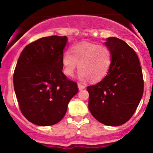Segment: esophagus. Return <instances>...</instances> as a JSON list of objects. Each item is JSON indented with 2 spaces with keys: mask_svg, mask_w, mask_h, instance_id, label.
Here are the masks:
<instances>
[{
  "mask_svg": "<svg viewBox=\"0 0 153 153\" xmlns=\"http://www.w3.org/2000/svg\"><path fill=\"white\" fill-rule=\"evenodd\" d=\"M77 86H78V88H79V90H83V89H84L85 87H86V86H85L84 85H83V84H82V83H78Z\"/></svg>",
  "mask_w": 153,
  "mask_h": 153,
  "instance_id": "1",
  "label": "esophagus"
}]
</instances>
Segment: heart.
Returning <instances> with one entry per match:
<instances>
[{"instance_id":"obj_1","label":"heart","mask_w":153,"mask_h":153,"mask_svg":"<svg viewBox=\"0 0 153 153\" xmlns=\"http://www.w3.org/2000/svg\"><path fill=\"white\" fill-rule=\"evenodd\" d=\"M111 64L112 53L107 46L86 42L74 44L62 58L65 75L74 76L79 66V79H89L92 83L102 80L109 72Z\"/></svg>"}]
</instances>
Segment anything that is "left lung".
Here are the masks:
<instances>
[{"label": "left lung", "mask_w": 153, "mask_h": 153, "mask_svg": "<svg viewBox=\"0 0 153 153\" xmlns=\"http://www.w3.org/2000/svg\"><path fill=\"white\" fill-rule=\"evenodd\" d=\"M112 53L109 72L100 82L89 86V109L101 123L117 126L134 114L143 94L144 81L137 54L123 40L105 42Z\"/></svg>", "instance_id": "obj_1"}]
</instances>
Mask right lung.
<instances>
[{
	"label": "right lung",
	"mask_w": 153,
	"mask_h": 153,
	"mask_svg": "<svg viewBox=\"0 0 153 153\" xmlns=\"http://www.w3.org/2000/svg\"><path fill=\"white\" fill-rule=\"evenodd\" d=\"M66 36L42 37L27 45L17 60L13 82L24 117L38 126H51L66 114L70 100L77 93V83L62 70Z\"/></svg>",
	"instance_id": "1"
}]
</instances>
